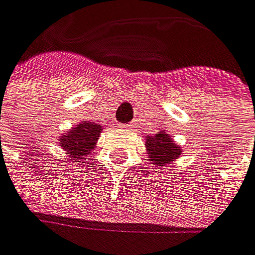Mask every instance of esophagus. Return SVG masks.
I'll use <instances>...</instances> for the list:
<instances>
[{
  "label": "esophagus",
  "mask_w": 255,
  "mask_h": 255,
  "mask_svg": "<svg viewBox=\"0 0 255 255\" xmlns=\"http://www.w3.org/2000/svg\"><path fill=\"white\" fill-rule=\"evenodd\" d=\"M121 128H124V130H131V128H133V125H131V124H127V125H121Z\"/></svg>",
  "instance_id": "esophagus-1"
}]
</instances>
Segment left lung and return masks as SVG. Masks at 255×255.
Masks as SVG:
<instances>
[{"label":"left lung","instance_id":"1","mask_svg":"<svg viewBox=\"0 0 255 255\" xmlns=\"http://www.w3.org/2000/svg\"><path fill=\"white\" fill-rule=\"evenodd\" d=\"M145 150L147 158L150 164H155L156 167L172 164L177 158H180L182 147L177 144L172 136L167 134L166 130H161L152 136H145Z\"/></svg>","mask_w":255,"mask_h":255}]
</instances>
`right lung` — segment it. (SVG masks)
I'll return each mask as SVG.
<instances>
[{"mask_svg": "<svg viewBox=\"0 0 255 255\" xmlns=\"http://www.w3.org/2000/svg\"><path fill=\"white\" fill-rule=\"evenodd\" d=\"M103 127L89 121H83L59 136V147L67 153L69 161H83L97 147Z\"/></svg>", "mask_w": 255, "mask_h": 255, "instance_id": "1", "label": "right lung"}]
</instances>
